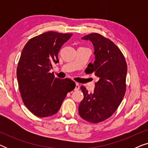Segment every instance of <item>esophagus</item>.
<instances>
[{
  "instance_id": "1",
  "label": "esophagus",
  "mask_w": 148,
  "mask_h": 148,
  "mask_svg": "<svg viewBox=\"0 0 148 148\" xmlns=\"http://www.w3.org/2000/svg\"><path fill=\"white\" fill-rule=\"evenodd\" d=\"M79 90V85L77 83H76V84H75V90L77 91Z\"/></svg>"
}]
</instances>
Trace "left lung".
I'll list each match as a JSON object with an SVG mask.
<instances>
[{
  "label": "left lung",
  "mask_w": 148,
  "mask_h": 148,
  "mask_svg": "<svg viewBox=\"0 0 148 148\" xmlns=\"http://www.w3.org/2000/svg\"><path fill=\"white\" fill-rule=\"evenodd\" d=\"M94 48L95 61L87 68L98 78L93 92L81 87L84 98L79 106L83 119L97 123L112 116L122 102L126 92L127 65L120 49L109 39L96 33L85 36Z\"/></svg>",
  "instance_id": "8db88e82"
}]
</instances>
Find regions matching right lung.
<instances>
[{
	"instance_id": "1",
	"label": "right lung",
	"mask_w": 148,
	"mask_h": 148,
	"mask_svg": "<svg viewBox=\"0 0 148 148\" xmlns=\"http://www.w3.org/2000/svg\"><path fill=\"white\" fill-rule=\"evenodd\" d=\"M72 35L45 32L30 39L22 50L17 69L19 92L24 104L38 117L56 114L67 93L75 88L73 81L50 73L52 64L59 62L60 48Z\"/></svg>"
}]
</instances>
